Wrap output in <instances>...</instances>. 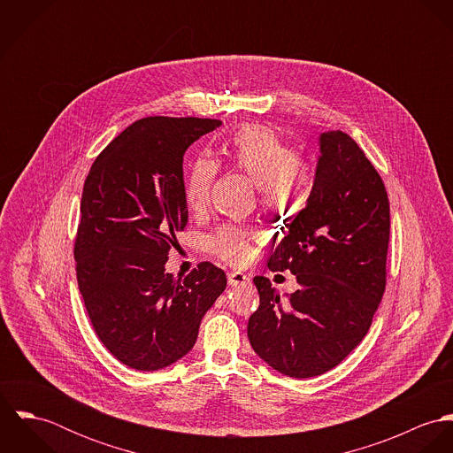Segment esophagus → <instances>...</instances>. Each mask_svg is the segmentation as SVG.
Segmentation results:
<instances>
[{"label":"esophagus","mask_w":453,"mask_h":453,"mask_svg":"<svg viewBox=\"0 0 453 453\" xmlns=\"http://www.w3.org/2000/svg\"><path fill=\"white\" fill-rule=\"evenodd\" d=\"M251 277L244 272H228V284L230 286H242V284H250Z\"/></svg>","instance_id":"1"}]
</instances>
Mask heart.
I'll use <instances>...</instances> for the list:
<instances>
[{
	"label": "heart",
	"mask_w": 453,
	"mask_h": 453,
	"mask_svg": "<svg viewBox=\"0 0 453 453\" xmlns=\"http://www.w3.org/2000/svg\"><path fill=\"white\" fill-rule=\"evenodd\" d=\"M228 164L248 174L259 187L263 207L284 212L302 203L314 185L312 167L298 158L293 146L284 142L273 130L261 126H248L239 130L226 150ZM218 174V165L207 157H196L185 174V200L192 211L207 203L209 192ZM257 232L225 223L209 237V250L232 265H242L251 258V241Z\"/></svg>",
	"instance_id": "b5f03b06"
}]
</instances>
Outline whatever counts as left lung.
<instances>
[{
    "mask_svg": "<svg viewBox=\"0 0 453 453\" xmlns=\"http://www.w3.org/2000/svg\"><path fill=\"white\" fill-rule=\"evenodd\" d=\"M307 205L288 223L268 268L296 275L280 298L258 275V311L248 336L282 375L309 379L340 365L365 338L386 291L390 214L384 181L357 142L323 132Z\"/></svg>",
    "mask_w": 453,
    "mask_h": 453,
    "instance_id": "left-lung-1",
    "label": "left lung"
}]
</instances>
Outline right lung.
<instances>
[{
    "label": "right lung",
    "mask_w": 453,
    "mask_h": 453,
    "mask_svg": "<svg viewBox=\"0 0 453 453\" xmlns=\"http://www.w3.org/2000/svg\"><path fill=\"white\" fill-rule=\"evenodd\" d=\"M221 126L214 119L148 117L94 160L74 239L78 288L96 334L124 365L165 368L192 350L203 314L226 288L209 261L187 277L165 272L188 223L183 155Z\"/></svg>",
    "instance_id": "obj_1"
}]
</instances>
